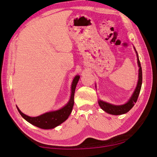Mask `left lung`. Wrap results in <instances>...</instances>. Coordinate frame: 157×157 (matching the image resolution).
Here are the masks:
<instances>
[{
    "instance_id": "8db88e82",
    "label": "left lung",
    "mask_w": 157,
    "mask_h": 157,
    "mask_svg": "<svg viewBox=\"0 0 157 157\" xmlns=\"http://www.w3.org/2000/svg\"><path fill=\"white\" fill-rule=\"evenodd\" d=\"M134 50L136 53L137 63L139 67V79H138V83H137V86L136 87V89H135V91H134V93H133L131 98H129L128 102L124 105H114L110 104V103L104 102V101L102 100H98V104H99L101 109L108 113L112 114V115H121V114L126 113L128 112V111L131 109L133 107H134V105H135V103L136 102V101L138 100V97H139V95L140 89H141V85H142V79H143L142 68H141V66H140L139 55H138V53L136 52V49L134 48Z\"/></svg>"
}]
</instances>
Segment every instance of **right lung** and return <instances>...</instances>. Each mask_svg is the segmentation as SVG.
I'll list each match as a JSON object with an SVG mask.
<instances>
[{
    "mask_svg": "<svg viewBox=\"0 0 157 157\" xmlns=\"http://www.w3.org/2000/svg\"><path fill=\"white\" fill-rule=\"evenodd\" d=\"M79 79V75H76L74 78L72 85H71V95L70 100L67 104L60 109L50 111V112L45 113L36 117H30L21 112L19 109L17 107L18 112L25 120L37 127L44 129L55 128L63 123L68 118L72 111L74 105V95H75V88Z\"/></svg>",
    "mask_w": 157,
    "mask_h": 157,
    "instance_id": "1",
    "label": "right lung"
}]
</instances>
